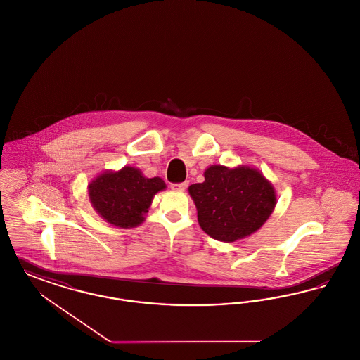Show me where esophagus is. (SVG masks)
<instances>
[{"label":"esophagus","instance_id":"esophagus-1","mask_svg":"<svg viewBox=\"0 0 360 360\" xmlns=\"http://www.w3.org/2000/svg\"><path fill=\"white\" fill-rule=\"evenodd\" d=\"M188 186V182H184V184H172V190H176V191H184L186 190Z\"/></svg>","mask_w":360,"mask_h":360}]
</instances>
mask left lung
<instances>
[{
    "instance_id": "left-lung-1",
    "label": "left lung",
    "mask_w": 360,
    "mask_h": 360,
    "mask_svg": "<svg viewBox=\"0 0 360 360\" xmlns=\"http://www.w3.org/2000/svg\"><path fill=\"white\" fill-rule=\"evenodd\" d=\"M204 175L205 181L191 185L188 193L198 223L210 238L226 243L243 239L273 213L274 188L257 170L210 166Z\"/></svg>"
}]
</instances>
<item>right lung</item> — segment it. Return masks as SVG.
<instances>
[{"instance_id":"1","label":"right lung","mask_w":360,"mask_h":360,"mask_svg":"<svg viewBox=\"0 0 360 360\" xmlns=\"http://www.w3.org/2000/svg\"><path fill=\"white\" fill-rule=\"evenodd\" d=\"M166 184L155 176L146 178L135 167L117 172H103L89 185L91 205L108 223L120 228H132L144 221V213L155 194Z\"/></svg>"}]
</instances>
